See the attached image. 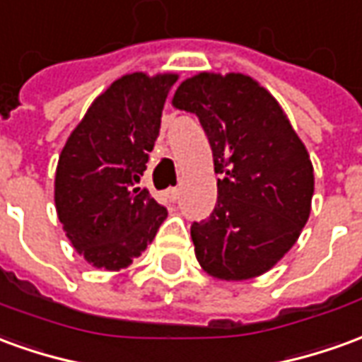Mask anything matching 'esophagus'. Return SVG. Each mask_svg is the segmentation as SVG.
Here are the masks:
<instances>
[{
    "label": "esophagus",
    "instance_id": "obj_1",
    "mask_svg": "<svg viewBox=\"0 0 362 362\" xmlns=\"http://www.w3.org/2000/svg\"><path fill=\"white\" fill-rule=\"evenodd\" d=\"M180 196V188H168L166 189V198L170 199V202H176Z\"/></svg>",
    "mask_w": 362,
    "mask_h": 362
}]
</instances>
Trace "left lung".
<instances>
[{"instance_id":"1","label":"left lung","mask_w":362,"mask_h":362,"mask_svg":"<svg viewBox=\"0 0 362 362\" xmlns=\"http://www.w3.org/2000/svg\"><path fill=\"white\" fill-rule=\"evenodd\" d=\"M206 131L216 209L192 225L199 267L227 282L269 272L298 241L312 211L313 164L276 98L241 72H199L173 95Z\"/></svg>"}]
</instances>
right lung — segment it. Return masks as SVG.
Here are the masks:
<instances>
[{
    "label": "right lung",
    "mask_w": 362,
    "mask_h": 362,
    "mask_svg": "<svg viewBox=\"0 0 362 362\" xmlns=\"http://www.w3.org/2000/svg\"><path fill=\"white\" fill-rule=\"evenodd\" d=\"M176 80L174 72L117 78L93 100L58 156V219L76 252L95 269H127L168 216L137 184Z\"/></svg>",
    "instance_id": "right-lung-1"
}]
</instances>
